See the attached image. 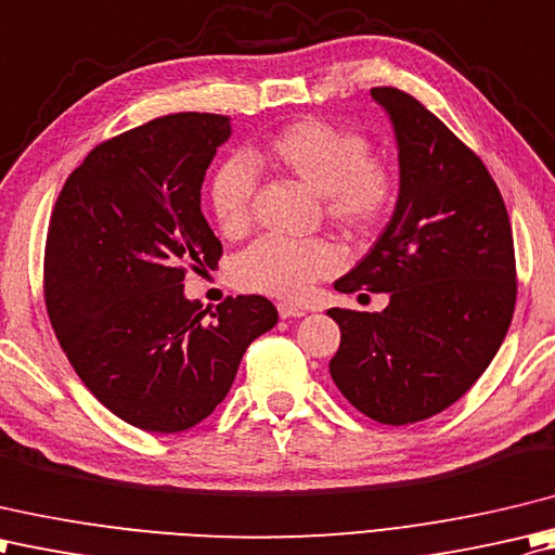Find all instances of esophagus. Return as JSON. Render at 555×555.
<instances>
[{"instance_id": "obj_1", "label": "esophagus", "mask_w": 555, "mask_h": 555, "mask_svg": "<svg viewBox=\"0 0 555 555\" xmlns=\"http://www.w3.org/2000/svg\"><path fill=\"white\" fill-rule=\"evenodd\" d=\"M278 313H280V319H299V315H307V309L294 307V304H287V301H280Z\"/></svg>"}]
</instances>
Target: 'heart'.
<instances>
[{"label":"heart","mask_w":555,"mask_h":555,"mask_svg":"<svg viewBox=\"0 0 555 555\" xmlns=\"http://www.w3.org/2000/svg\"><path fill=\"white\" fill-rule=\"evenodd\" d=\"M248 163L297 179L319 194L325 220L347 236L371 234L386 220L395 201L392 169L371 157L366 135L319 117H304L282 127L258 149L248 151ZM254 189L251 167L240 157H230L215 169L208 203L222 234L246 232ZM335 268L337 254L331 244L321 240L294 244L266 236L236 256L232 280L246 292L297 299Z\"/></svg>","instance_id":"1"}]
</instances>
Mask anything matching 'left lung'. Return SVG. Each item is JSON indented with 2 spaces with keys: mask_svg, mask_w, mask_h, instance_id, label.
Wrapping results in <instances>:
<instances>
[{
  "mask_svg": "<svg viewBox=\"0 0 555 555\" xmlns=\"http://www.w3.org/2000/svg\"><path fill=\"white\" fill-rule=\"evenodd\" d=\"M388 112L400 196L371 251L337 292H388L380 313L331 309L340 349L331 376L373 422L428 420L465 395L505 340L517 297L513 228L481 157L398 88H371Z\"/></svg>",
  "mask_w": 555,
  "mask_h": 555,
  "instance_id": "1",
  "label": "left lung"
}]
</instances>
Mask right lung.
Wrapping results in <instances>:
<instances>
[{
    "label": "right lung",
    "instance_id": "1",
    "mask_svg": "<svg viewBox=\"0 0 555 555\" xmlns=\"http://www.w3.org/2000/svg\"><path fill=\"white\" fill-rule=\"evenodd\" d=\"M230 117L179 112L95 145L66 179L44 244V307L66 359L112 414L151 434L196 426L230 392L278 309L228 297L210 319L184 297L186 270L222 244L201 184Z\"/></svg>",
    "mask_w": 555,
    "mask_h": 555
}]
</instances>
